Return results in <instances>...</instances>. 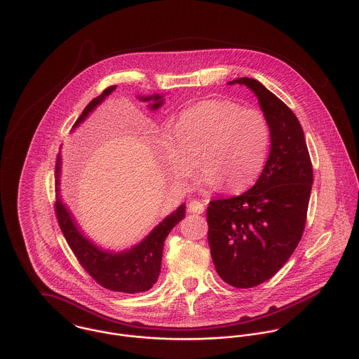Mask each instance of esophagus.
<instances>
[{"label": "esophagus", "instance_id": "34e87169", "mask_svg": "<svg viewBox=\"0 0 359 359\" xmlns=\"http://www.w3.org/2000/svg\"><path fill=\"white\" fill-rule=\"evenodd\" d=\"M205 203H202V202H199V201H191V202H189V205H188V208H189V211H191V212L202 214V212L205 211Z\"/></svg>", "mask_w": 359, "mask_h": 359}]
</instances>
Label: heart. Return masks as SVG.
Wrapping results in <instances>:
<instances>
[{"label": "heart", "instance_id": "obj_1", "mask_svg": "<svg viewBox=\"0 0 359 359\" xmlns=\"http://www.w3.org/2000/svg\"><path fill=\"white\" fill-rule=\"evenodd\" d=\"M271 142L265 114L239 103L208 100L184 109L165 135L161 152L178 182L191 180L201 164L202 185L228 192L249 188L264 168Z\"/></svg>", "mask_w": 359, "mask_h": 359}]
</instances>
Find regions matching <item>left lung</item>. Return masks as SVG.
Returning a JSON list of instances; mask_svg holds the SVG:
<instances>
[{"instance_id": "8db88e82", "label": "left lung", "mask_w": 359, "mask_h": 359, "mask_svg": "<svg viewBox=\"0 0 359 359\" xmlns=\"http://www.w3.org/2000/svg\"><path fill=\"white\" fill-rule=\"evenodd\" d=\"M271 128V151L256 184L241 196L207 207L208 245L217 273L233 287L272 278L297 248L307 218L312 165L296 114L258 80L241 77Z\"/></svg>"}]
</instances>
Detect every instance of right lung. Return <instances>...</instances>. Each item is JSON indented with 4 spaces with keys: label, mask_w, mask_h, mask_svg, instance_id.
I'll use <instances>...</instances> for the list:
<instances>
[{
    "label": "right lung",
    "mask_w": 359,
    "mask_h": 359,
    "mask_svg": "<svg viewBox=\"0 0 359 359\" xmlns=\"http://www.w3.org/2000/svg\"><path fill=\"white\" fill-rule=\"evenodd\" d=\"M116 90V86L109 87L102 94L94 98L86 106L80 117L73 126V131ZM141 102H147L149 110H157L164 104L163 94L138 95ZM60 175H62V156L57 154L55 168L56 202L55 211L59 226L66 238L74 256L83 268L103 287L121 293H141L149 290L158 279L161 268L163 248L167 235L185 217V203L167 215L154 229L137 245L121 252L103 249L94 243L81 231L70 208L63 203L60 196Z\"/></svg>",
    "instance_id": "right-lung-1"
}]
</instances>
